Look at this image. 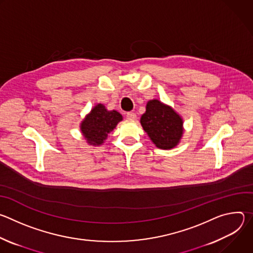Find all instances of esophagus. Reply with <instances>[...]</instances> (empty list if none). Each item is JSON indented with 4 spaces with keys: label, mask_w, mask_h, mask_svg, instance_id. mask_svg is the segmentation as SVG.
Wrapping results in <instances>:
<instances>
[{
    "label": "esophagus",
    "mask_w": 253,
    "mask_h": 253,
    "mask_svg": "<svg viewBox=\"0 0 253 253\" xmlns=\"http://www.w3.org/2000/svg\"><path fill=\"white\" fill-rule=\"evenodd\" d=\"M126 117L128 118V119H130V120H135L136 119V114L134 113V112H128L127 114H126Z\"/></svg>",
    "instance_id": "obj_1"
}]
</instances>
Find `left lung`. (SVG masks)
I'll use <instances>...</instances> for the list:
<instances>
[{
  "instance_id": "1",
  "label": "left lung",
  "mask_w": 253,
  "mask_h": 253,
  "mask_svg": "<svg viewBox=\"0 0 253 253\" xmlns=\"http://www.w3.org/2000/svg\"><path fill=\"white\" fill-rule=\"evenodd\" d=\"M141 125L152 142L160 149L175 147L183 133V121L172 108L158 100L147 103Z\"/></svg>"
}]
</instances>
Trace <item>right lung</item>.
Wrapping results in <instances>:
<instances>
[{
    "label": "right lung",
    "mask_w": 253,
    "mask_h": 253,
    "mask_svg": "<svg viewBox=\"0 0 253 253\" xmlns=\"http://www.w3.org/2000/svg\"><path fill=\"white\" fill-rule=\"evenodd\" d=\"M122 115L117 111H108L105 106L98 104L81 124V131L91 145H101L118 122Z\"/></svg>",
    "instance_id": "add662e5"
}]
</instances>
